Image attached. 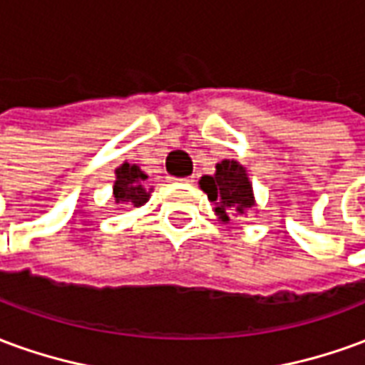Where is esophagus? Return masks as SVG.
Returning a JSON list of instances; mask_svg holds the SVG:
<instances>
[{"label": "esophagus", "mask_w": 365, "mask_h": 365, "mask_svg": "<svg viewBox=\"0 0 365 365\" xmlns=\"http://www.w3.org/2000/svg\"><path fill=\"white\" fill-rule=\"evenodd\" d=\"M175 180V178H174ZM175 182H182V183H191L193 182V175H191V178H180V180H175Z\"/></svg>", "instance_id": "esophagus-1"}]
</instances>
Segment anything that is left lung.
<instances>
[{
    "label": "left lung",
    "instance_id": "8db88e82",
    "mask_svg": "<svg viewBox=\"0 0 365 365\" xmlns=\"http://www.w3.org/2000/svg\"><path fill=\"white\" fill-rule=\"evenodd\" d=\"M199 185L217 205L215 213L222 221H229L232 211L245 213V209L254 205L252 185L248 182L246 170L235 160H222L221 164H217V172L213 175H203Z\"/></svg>",
    "mask_w": 365,
    "mask_h": 365
}]
</instances>
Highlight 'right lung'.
<instances>
[{"instance_id":"obj_1","label":"right lung","mask_w":365,"mask_h":365,"mask_svg":"<svg viewBox=\"0 0 365 365\" xmlns=\"http://www.w3.org/2000/svg\"><path fill=\"white\" fill-rule=\"evenodd\" d=\"M115 174H117V182H115L113 193H115L117 201H120V203L128 201L135 207L144 205L148 201L150 193L140 185L146 180V175L140 172V168L125 162L123 166L115 170Z\"/></svg>"}]
</instances>
